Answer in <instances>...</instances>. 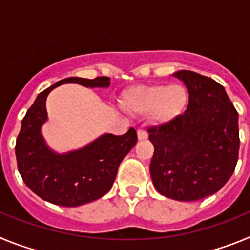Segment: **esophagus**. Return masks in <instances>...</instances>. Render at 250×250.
Instances as JSON below:
<instances>
[{
    "label": "esophagus",
    "mask_w": 250,
    "mask_h": 250,
    "mask_svg": "<svg viewBox=\"0 0 250 250\" xmlns=\"http://www.w3.org/2000/svg\"><path fill=\"white\" fill-rule=\"evenodd\" d=\"M138 138H139V140H145V139H147V132L143 129H139L138 130Z\"/></svg>",
    "instance_id": "1"
}]
</instances>
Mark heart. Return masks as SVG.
I'll list each match as a JSON object with an SVG mask.
<instances>
[{
    "label": "heart",
    "instance_id": "1",
    "mask_svg": "<svg viewBox=\"0 0 250 250\" xmlns=\"http://www.w3.org/2000/svg\"><path fill=\"white\" fill-rule=\"evenodd\" d=\"M188 104V91L183 85H144L132 89L125 106L138 115L150 114L155 123H169L183 114Z\"/></svg>",
    "mask_w": 250,
    "mask_h": 250
}]
</instances>
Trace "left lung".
Returning <instances> with one entry per match:
<instances>
[{"instance_id": "obj_1", "label": "left lung", "mask_w": 250, "mask_h": 250, "mask_svg": "<svg viewBox=\"0 0 250 250\" xmlns=\"http://www.w3.org/2000/svg\"><path fill=\"white\" fill-rule=\"evenodd\" d=\"M189 92L184 114L147 129L154 144L150 175L161 195L195 202L220 190L239 155L238 111L224 87L193 71L175 72Z\"/></svg>"}]
</instances>
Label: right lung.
I'll return each instance as SVG.
<instances>
[{"instance_id":"right-lung-1","label":"right lung","mask_w":250,"mask_h":250,"mask_svg":"<svg viewBox=\"0 0 250 250\" xmlns=\"http://www.w3.org/2000/svg\"><path fill=\"white\" fill-rule=\"evenodd\" d=\"M105 87L110 79L67 77L43 90L22 119L16 140L17 167L22 180L46 202L61 207H79L94 202L111 189L119 165L138 141L134 127L124 135L105 134L81 150L57 155L45 145L41 125L46 121V98L61 83Z\"/></svg>"}]
</instances>
